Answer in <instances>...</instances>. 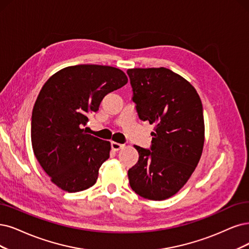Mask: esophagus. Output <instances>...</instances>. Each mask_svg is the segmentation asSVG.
<instances>
[{"mask_svg":"<svg viewBox=\"0 0 249 249\" xmlns=\"http://www.w3.org/2000/svg\"><path fill=\"white\" fill-rule=\"evenodd\" d=\"M110 146H112V149H113L114 151H119L120 149L123 148V144L115 142H110Z\"/></svg>","mask_w":249,"mask_h":249,"instance_id":"esophagus-1","label":"esophagus"}]
</instances>
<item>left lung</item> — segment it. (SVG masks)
<instances>
[{
  "mask_svg": "<svg viewBox=\"0 0 249 249\" xmlns=\"http://www.w3.org/2000/svg\"><path fill=\"white\" fill-rule=\"evenodd\" d=\"M136 113L153 124L151 148L134 145L139 161L128 170L131 189L154 201L173 196L185 186L204 144L203 107L196 89L166 68L131 69Z\"/></svg>",
  "mask_w": 249,
  "mask_h": 249,
  "instance_id": "obj_1",
  "label": "left lung"
}]
</instances>
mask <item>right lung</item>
<instances>
[{
  "instance_id": "1",
  "label": "right lung",
  "mask_w": 249,
  "mask_h": 249,
  "mask_svg": "<svg viewBox=\"0 0 249 249\" xmlns=\"http://www.w3.org/2000/svg\"><path fill=\"white\" fill-rule=\"evenodd\" d=\"M127 82L119 69L78 64L54 73L42 87L32 114L33 150L61 190L76 193L96 182L110 143L87 134L83 127L104 97Z\"/></svg>"
}]
</instances>
